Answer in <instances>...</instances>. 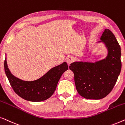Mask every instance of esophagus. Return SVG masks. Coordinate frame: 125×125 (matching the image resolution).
Wrapping results in <instances>:
<instances>
[{"label":"esophagus","mask_w":125,"mask_h":125,"mask_svg":"<svg viewBox=\"0 0 125 125\" xmlns=\"http://www.w3.org/2000/svg\"><path fill=\"white\" fill-rule=\"evenodd\" d=\"M66 62L68 64H70L71 63L74 61V59H73V58L72 57V56H68V57L66 58Z\"/></svg>","instance_id":"34e87169"}]
</instances>
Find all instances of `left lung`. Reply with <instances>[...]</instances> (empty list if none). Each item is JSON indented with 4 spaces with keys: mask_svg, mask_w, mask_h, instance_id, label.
Listing matches in <instances>:
<instances>
[{
    "mask_svg": "<svg viewBox=\"0 0 125 125\" xmlns=\"http://www.w3.org/2000/svg\"><path fill=\"white\" fill-rule=\"evenodd\" d=\"M108 54L105 59L94 63L75 62L69 66L74 73L78 94L84 98L100 99L111 92L121 70V47L114 35L105 29L101 37Z\"/></svg>",
    "mask_w": 125,
    "mask_h": 125,
    "instance_id": "left-lung-1",
    "label": "left lung"
}]
</instances>
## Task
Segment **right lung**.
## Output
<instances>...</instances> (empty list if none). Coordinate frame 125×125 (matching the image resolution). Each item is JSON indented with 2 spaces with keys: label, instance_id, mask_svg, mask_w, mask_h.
<instances>
[{
  "label": "right lung",
  "instance_id": "right-lung-1",
  "mask_svg": "<svg viewBox=\"0 0 125 125\" xmlns=\"http://www.w3.org/2000/svg\"><path fill=\"white\" fill-rule=\"evenodd\" d=\"M4 71L15 93L21 98L31 102H41L49 98L55 91L58 81L68 66L63 62L48 71L42 77L34 81H25L15 77L11 74L4 61Z\"/></svg>",
  "mask_w": 125,
  "mask_h": 125
}]
</instances>
